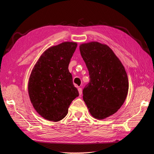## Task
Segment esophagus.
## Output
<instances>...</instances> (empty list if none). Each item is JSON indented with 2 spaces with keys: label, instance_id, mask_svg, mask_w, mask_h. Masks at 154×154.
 I'll use <instances>...</instances> for the list:
<instances>
[{
  "label": "esophagus",
  "instance_id": "obj_1",
  "mask_svg": "<svg viewBox=\"0 0 154 154\" xmlns=\"http://www.w3.org/2000/svg\"><path fill=\"white\" fill-rule=\"evenodd\" d=\"M78 92H79V95H82V88H78Z\"/></svg>",
  "mask_w": 154,
  "mask_h": 154
}]
</instances>
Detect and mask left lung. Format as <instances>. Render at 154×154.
Returning <instances> with one entry per match:
<instances>
[{"instance_id":"obj_1","label":"left lung","mask_w":154,"mask_h":154,"mask_svg":"<svg viewBox=\"0 0 154 154\" xmlns=\"http://www.w3.org/2000/svg\"><path fill=\"white\" fill-rule=\"evenodd\" d=\"M82 57L90 82L83 90V99L92 117L104 119L123 105L128 91L124 66L108 45L97 42L82 44Z\"/></svg>"}]
</instances>
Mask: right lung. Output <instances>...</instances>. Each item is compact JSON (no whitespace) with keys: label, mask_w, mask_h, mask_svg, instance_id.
I'll return each mask as SVG.
<instances>
[{"label":"right lung","mask_w":154,"mask_h":154,"mask_svg":"<svg viewBox=\"0 0 154 154\" xmlns=\"http://www.w3.org/2000/svg\"><path fill=\"white\" fill-rule=\"evenodd\" d=\"M76 47L74 42L50 47L41 54L32 70L29 96L35 110L45 119L59 122L63 119L79 95L68 69Z\"/></svg>","instance_id":"obj_1"}]
</instances>
